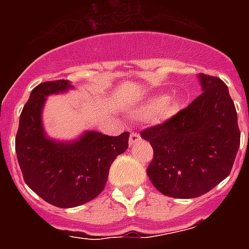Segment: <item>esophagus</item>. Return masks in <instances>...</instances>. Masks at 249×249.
Masks as SVG:
<instances>
[{
	"instance_id": "esophagus-1",
	"label": "esophagus",
	"mask_w": 249,
	"mask_h": 249,
	"mask_svg": "<svg viewBox=\"0 0 249 249\" xmlns=\"http://www.w3.org/2000/svg\"><path fill=\"white\" fill-rule=\"evenodd\" d=\"M141 141V136L138 135L137 132H132L131 136H129V146H133V144H136L137 142H140Z\"/></svg>"
}]
</instances>
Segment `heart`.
I'll use <instances>...</instances> for the list:
<instances>
[{
    "label": "heart",
    "instance_id": "obj_1",
    "mask_svg": "<svg viewBox=\"0 0 249 249\" xmlns=\"http://www.w3.org/2000/svg\"><path fill=\"white\" fill-rule=\"evenodd\" d=\"M182 101L181 97L173 96V97H164L157 96L149 100L146 105L137 112L138 118L153 117L156 121H166L173 117L179 109H181Z\"/></svg>",
    "mask_w": 249,
    "mask_h": 249
}]
</instances>
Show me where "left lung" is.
Listing matches in <instances>:
<instances>
[{
    "instance_id": "8db88e82",
    "label": "left lung",
    "mask_w": 249,
    "mask_h": 249,
    "mask_svg": "<svg viewBox=\"0 0 249 249\" xmlns=\"http://www.w3.org/2000/svg\"><path fill=\"white\" fill-rule=\"evenodd\" d=\"M202 93L187 108L141 137L153 148L147 168L152 184L173 198H196L231 173L241 133L226 83L199 73Z\"/></svg>"
}]
</instances>
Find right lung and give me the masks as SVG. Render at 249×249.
<instances>
[{"label": "right lung", "instance_id": "1", "mask_svg": "<svg viewBox=\"0 0 249 249\" xmlns=\"http://www.w3.org/2000/svg\"><path fill=\"white\" fill-rule=\"evenodd\" d=\"M73 89L70 81L45 82L32 89L19 116L16 153L26 184L59 208L92 201L105 188L109 167L128 148V132L117 137L85 131L72 141L47 136L42 111L48 96Z\"/></svg>", "mask_w": 249, "mask_h": 249}]
</instances>
